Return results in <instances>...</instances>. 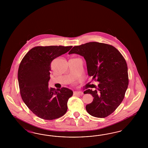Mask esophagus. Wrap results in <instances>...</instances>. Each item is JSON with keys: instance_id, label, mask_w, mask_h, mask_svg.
Wrapping results in <instances>:
<instances>
[{"instance_id": "34e87169", "label": "esophagus", "mask_w": 148, "mask_h": 148, "mask_svg": "<svg viewBox=\"0 0 148 148\" xmlns=\"http://www.w3.org/2000/svg\"><path fill=\"white\" fill-rule=\"evenodd\" d=\"M74 94L76 95H82L83 93L82 92H74Z\"/></svg>"}]
</instances>
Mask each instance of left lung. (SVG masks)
<instances>
[{
  "instance_id": "left-lung-1",
  "label": "left lung",
  "mask_w": 148,
  "mask_h": 148,
  "mask_svg": "<svg viewBox=\"0 0 148 148\" xmlns=\"http://www.w3.org/2000/svg\"><path fill=\"white\" fill-rule=\"evenodd\" d=\"M72 54L84 58L88 75L99 82L95 90L84 92L94 97L86 106L87 112L97 118L108 116L121 103L128 87L125 60L112 45L96 42L74 47L68 53Z\"/></svg>"
}]
</instances>
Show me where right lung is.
I'll use <instances>...</instances> for the list:
<instances>
[{
	"label": "right lung",
	"mask_w": 148,
	"mask_h": 148,
	"mask_svg": "<svg viewBox=\"0 0 148 148\" xmlns=\"http://www.w3.org/2000/svg\"><path fill=\"white\" fill-rule=\"evenodd\" d=\"M72 46L36 47L30 50L19 64L18 80L24 103L40 118L53 120L63 116L67 111L68 100L72 90L49 87L52 61L67 53Z\"/></svg>",
	"instance_id": "obj_1"
}]
</instances>
